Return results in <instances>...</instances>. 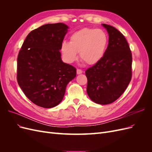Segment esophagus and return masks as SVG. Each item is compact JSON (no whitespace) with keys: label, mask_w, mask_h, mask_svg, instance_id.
I'll use <instances>...</instances> for the list:
<instances>
[{"label":"esophagus","mask_w":152,"mask_h":152,"mask_svg":"<svg viewBox=\"0 0 152 152\" xmlns=\"http://www.w3.org/2000/svg\"><path fill=\"white\" fill-rule=\"evenodd\" d=\"M82 70H80V69H77V75H79V74H81V73H82Z\"/></svg>","instance_id":"1"}]
</instances>
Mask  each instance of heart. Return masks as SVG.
<instances>
[{"label":"heart","mask_w":152,"mask_h":152,"mask_svg":"<svg viewBox=\"0 0 152 152\" xmlns=\"http://www.w3.org/2000/svg\"><path fill=\"white\" fill-rule=\"evenodd\" d=\"M108 45V36L104 30L84 28L73 32L70 42L63 41L60 49L68 63L75 61L79 53L82 60L89 65H94L104 58Z\"/></svg>","instance_id":"1"}]
</instances>
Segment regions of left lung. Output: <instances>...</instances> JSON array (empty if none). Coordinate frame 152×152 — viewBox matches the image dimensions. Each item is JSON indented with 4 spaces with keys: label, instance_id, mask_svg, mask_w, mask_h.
<instances>
[{
    "label": "left lung",
    "instance_id": "obj_1",
    "mask_svg": "<svg viewBox=\"0 0 152 152\" xmlns=\"http://www.w3.org/2000/svg\"><path fill=\"white\" fill-rule=\"evenodd\" d=\"M102 26L108 33V45L102 61L86 71L87 93L94 103L108 104L120 97L129 84L132 54L120 31L112 26Z\"/></svg>",
    "mask_w": 152,
    "mask_h": 152
}]
</instances>
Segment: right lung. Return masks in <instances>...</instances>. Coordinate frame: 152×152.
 Returning <instances> with one entry per match:
<instances>
[{
  "label": "right lung",
  "mask_w": 152,
  "mask_h": 152,
  "mask_svg": "<svg viewBox=\"0 0 152 152\" xmlns=\"http://www.w3.org/2000/svg\"><path fill=\"white\" fill-rule=\"evenodd\" d=\"M69 27L62 23L44 25L30 32L18 56L17 80L25 96L40 107L61 102L76 68L63 63L61 45Z\"/></svg>",
  "instance_id": "right-lung-1"
}]
</instances>
